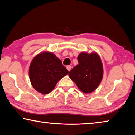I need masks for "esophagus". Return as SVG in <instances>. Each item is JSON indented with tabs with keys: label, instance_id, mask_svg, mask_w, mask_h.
Masks as SVG:
<instances>
[{
	"label": "esophagus",
	"instance_id": "1",
	"mask_svg": "<svg viewBox=\"0 0 135 135\" xmlns=\"http://www.w3.org/2000/svg\"><path fill=\"white\" fill-rule=\"evenodd\" d=\"M67 68L68 70V71H70L71 70V67L70 65H68V66H67Z\"/></svg>",
	"mask_w": 135,
	"mask_h": 135
}]
</instances>
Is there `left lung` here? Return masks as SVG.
<instances>
[{"instance_id": "obj_1", "label": "left lung", "mask_w": 135, "mask_h": 135, "mask_svg": "<svg viewBox=\"0 0 135 135\" xmlns=\"http://www.w3.org/2000/svg\"><path fill=\"white\" fill-rule=\"evenodd\" d=\"M78 65L70 71V78L84 93L94 91L101 82L103 67L101 59L97 53L81 52L77 57Z\"/></svg>"}]
</instances>
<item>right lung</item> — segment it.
Masks as SVG:
<instances>
[{"label": "right lung", "mask_w": 135, "mask_h": 135, "mask_svg": "<svg viewBox=\"0 0 135 135\" xmlns=\"http://www.w3.org/2000/svg\"><path fill=\"white\" fill-rule=\"evenodd\" d=\"M68 74V71L60 59L49 52L36 55L29 68L31 85L42 94L51 92L59 80Z\"/></svg>", "instance_id": "1"}]
</instances>
